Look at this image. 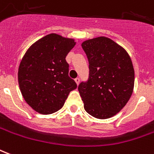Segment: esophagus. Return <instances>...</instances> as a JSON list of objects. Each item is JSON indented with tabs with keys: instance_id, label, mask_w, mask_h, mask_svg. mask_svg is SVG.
<instances>
[{
	"instance_id": "obj_1",
	"label": "esophagus",
	"mask_w": 154,
	"mask_h": 154,
	"mask_svg": "<svg viewBox=\"0 0 154 154\" xmlns=\"http://www.w3.org/2000/svg\"><path fill=\"white\" fill-rule=\"evenodd\" d=\"M75 81L76 82V84H77V85H79V81H80V79H79V78H78V77H77L76 79H75Z\"/></svg>"
}]
</instances>
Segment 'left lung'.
<instances>
[{
	"instance_id": "left-lung-1",
	"label": "left lung",
	"mask_w": 154,
	"mask_h": 154,
	"mask_svg": "<svg viewBox=\"0 0 154 154\" xmlns=\"http://www.w3.org/2000/svg\"><path fill=\"white\" fill-rule=\"evenodd\" d=\"M89 60V78L78 86L85 111L104 119L119 113L130 99L134 69L124 48L107 37L82 43Z\"/></svg>"
}]
</instances>
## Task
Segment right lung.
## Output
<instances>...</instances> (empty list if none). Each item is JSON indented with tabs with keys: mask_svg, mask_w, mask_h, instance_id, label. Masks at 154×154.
Here are the masks:
<instances>
[{
	"mask_svg": "<svg viewBox=\"0 0 154 154\" xmlns=\"http://www.w3.org/2000/svg\"><path fill=\"white\" fill-rule=\"evenodd\" d=\"M75 40L50 34L26 51L18 70V82L24 99L34 110L51 114L60 109L70 91L77 88L69 76L65 58Z\"/></svg>",
	"mask_w": 154,
	"mask_h": 154,
	"instance_id": "right-lung-1",
	"label": "right lung"
}]
</instances>
